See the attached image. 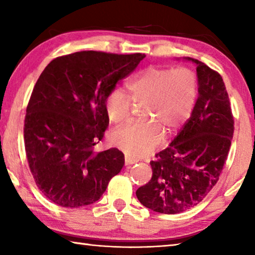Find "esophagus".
Returning <instances> with one entry per match:
<instances>
[{"label": "esophagus", "mask_w": 255, "mask_h": 255, "mask_svg": "<svg viewBox=\"0 0 255 255\" xmlns=\"http://www.w3.org/2000/svg\"><path fill=\"white\" fill-rule=\"evenodd\" d=\"M133 163H136L135 159H132V158H130L129 156L125 157V165H126V166L129 167V166H130L131 164H133Z\"/></svg>", "instance_id": "1"}]
</instances>
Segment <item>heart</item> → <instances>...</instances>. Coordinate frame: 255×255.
I'll use <instances>...</instances> for the list:
<instances>
[{
	"instance_id": "b5f03b06",
	"label": "heart",
	"mask_w": 255,
	"mask_h": 255,
	"mask_svg": "<svg viewBox=\"0 0 255 255\" xmlns=\"http://www.w3.org/2000/svg\"><path fill=\"white\" fill-rule=\"evenodd\" d=\"M129 97L143 105L147 120L128 124L112 133V143L133 158L144 157L164 139V129L174 132L184 125L195 107L198 81L188 67L150 66L128 84ZM122 90L115 89L106 99V112L112 124L120 125L130 116L131 102Z\"/></svg>"
}]
</instances>
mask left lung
Instances as JSON below:
<instances>
[{
    "instance_id": "8db88e82",
    "label": "left lung",
    "mask_w": 255,
    "mask_h": 255,
    "mask_svg": "<svg viewBox=\"0 0 255 255\" xmlns=\"http://www.w3.org/2000/svg\"><path fill=\"white\" fill-rule=\"evenodd\" d=\"M197 65L198 99L183 128L150 162L153 175L136 196L146 208L174 215L204 199L215 187L234 133L230 99L222 76L205 63Z\"/></svg>"
}]
</instances>
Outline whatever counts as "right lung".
Masks as SVG:
<instances>
[{"label": "right lung", "mask_w": 255, "mask_h": 255, "mask_svg": "<svg viewBox=\"0 0 255 255\" xmlns=\"http://www.w3.org/2000/svg\"><path fill=\"white\" fill-rule=\"evenodd\" d=\"M144 58L77 51L53 59L40 74L27 107L24 146L34 182L51 202L91 205L122 171L123 152L93 147L109 125L107 97Z\"/></svg>", "instance_id": "obj_1"}]
</instances>
